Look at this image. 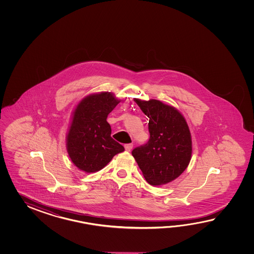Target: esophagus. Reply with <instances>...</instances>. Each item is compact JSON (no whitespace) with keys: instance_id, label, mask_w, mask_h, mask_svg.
Listing matches in <instances>:
<instances>
[{"instance_id":"1","label":"esophagus","mask_w":254,"mask_h":254,"mask_svg":"<svg viewBox=\"0 0 254 254\" xmlns=\"http://www.w3.org/2000/svg\"><path fill=\"white\" fill-rule=\"evenodd\" d=\"M132 147H133V144H132V143H129V144H125V150L127 151H131Z\"/></svg>"}]
</instances>
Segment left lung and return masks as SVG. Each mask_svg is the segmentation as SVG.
<instances>
[{
    "mask_svg": "<svg viewBox=\"0 0 254 254\" xmlns=\"http://www.w3.org/2000/svg\"><path fill=\"white\" fill-rule=\"evenodd\" d=\"M149 118L150 140L131 151L142 175L152 186L167 184L188 167L192 152L189 126L177 109L151 99H134Z\"/></svg>",
    "mask_w": 254,
    "mask_h": 254,
    "instance_id": "obj_1",
    "label": "left lung"
}]
</instances>
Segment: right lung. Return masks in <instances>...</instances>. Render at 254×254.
I'll use <instances>...</instances> for the list:
<instances>
[{
	"instance_id": "right-lung-1",
	"label": "right lung",
	"mask_w": 254,
	"mask_h": 254,
	"mask_svg": "<svg viewBox=\"0 0 254 254\" xmlns=\"http://www.w3.org/2000/svg\"><path fill=\"white\" fill-rule=\"evenodd\" d=\"M120 102L113 92H95L81 99L73 110L66 149L70 161L82 172L96 173L125 151L111 137V125L106 121Z\"/></svg>"
}]
</instances>
